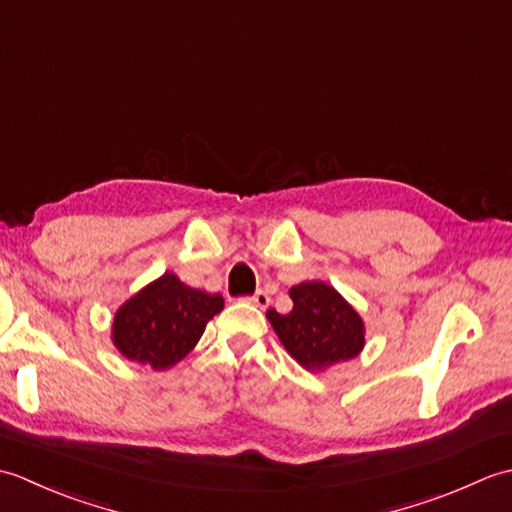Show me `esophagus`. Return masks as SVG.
<instances>
[{
    "label": "esophagus",
    "instance_id": "34e87169",
    "mask_svg": "<svg viewBox=\"0 0 512 512\" xmlns=\"http://www.w3.org/2000/svg\"><path fill=\"white\" fill-rule=\"evenodd\" d=\"M250 301L255 303V306H259V308H266L268 303H270V297H268V292L266 290H257L253 297H250Z\"/></svg>",
    "mask_w": 512,
    "mask_h": 512
}]
</instances>
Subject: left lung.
Returning a JSON list of instances; mask_svg holds the SVG:
<instances>
[{
    "instance_id": "obj_1",
    "label": "left lung",
    "mask_w": 512,
    "mask_h": 512,
    "mask_svg": "<svg viewBox=\"0 0 512 512\" xmlns=\"http://www.w3.org/2000/svg\"><path fill=\"white\" fill-rule=\"evenodd\" d=\"M295 306L288 314L270 308L266 317L292 358L308 369L350 361L365 345L358 312L323 281H306L290 290Z\"/></svg>"
}]
</instances>
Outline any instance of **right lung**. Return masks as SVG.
<instances>
[{
  "label": "right lung",
  "mask_w": 512,
  "mask_h": 512,
  "mask_svg": "<svg viewBox=\"0 0 512 512\" xmlns=\"http://www.w3.org/2000/svg\"><path fill=\"white\" fill-rule=\"evenodd\" d=\"M222 308V295L189 288L165 273L116 312L114 345L129 361L167 369L193 350Z\"/></svg>",
  "instance_id": "1"
}]
</instances>
